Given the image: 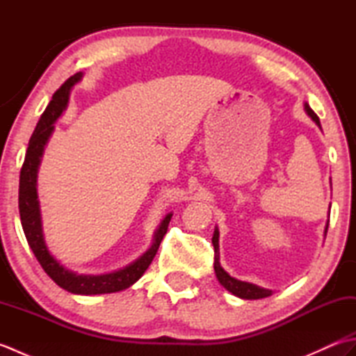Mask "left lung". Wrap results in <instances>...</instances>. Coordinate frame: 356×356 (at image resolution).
I'll return each mask as SVG.
<instances>
[{"mask_svg": "<svg viewBox=\"0 0 356 356\" xmlns=\"http://www.w3.org/2000/svg\"><path fill=\"white\" fill-rule=\"evenodd\" d=\"M305 111L307 113V116L311 118L314 122L318 125L320 130H321L320 119H318V116L315 115L314 110L309 107L307 102H305ZM327 226H329V222L326 225V229H324V236H326V232H327ZM213 245H214V252H216V255H214L216 277L218 280V283H220L226 291H229L232 295H236V297L243 298V300H260V298H266V297H269V295H272L270 289H264V287H260V286H257L254 283L241 282V280H237V278L231 277L228 272H226L222 268V264H220V252H218V228H217V226H216V229H214Z\"/></svg>", "mask_w": 356, "mask_h": 356, "instance_id": "1", "label": "left lung"}]
</instances>
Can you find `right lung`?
I'll return each instance as SVG.
<instances>
[{
    "mask_svg": "<svg viewBox=\"0 0 356 356\" xmlns=\"http://www.w3.org/2000/svg\"><path fill=\"white\" fill-rule=\"evenodd\" d=\"M82 76H84L82 72L73 74V76L67 79L61 86V88L53 95L50 104L41 115L40 120H38L32 138L29 140L26 159L19 174V217L27 243L33 251L36 260L40 261L42 269L47 272V275L59 287H63V289L76 295L113 293L128 289V287L138 282L143 275V272L148 269L159 246H161V241L166 234V229H168L172 213L163 217V220L154 232L153 243H151V246L139 257V259H136L130 264H127L125 268L107 272V274H78V272L67 269L64 264L59 263V260H56L49 251L42 232L41 208L40 200H38V170H40L44 148L47 145L53 130H55V122L61 118L64 110L67 108L70 90L74 84H78Z\"/></svg>",
    "mask_w": 356,
    "mask_h": 356,
    "instance_id": "1",
    "label": "right lung"
}]
</instances>
